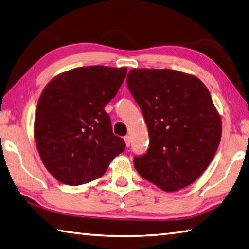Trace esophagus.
<instances>
[{"label":"esophagus","instance_id":"obj_1","mask_svg":"<svg viewBox=\"0 0 249 249\" xmlns=\"http://www.w3.org/2000/svg\"><path fill=\"white\" fill-rule=\"evenodd\" d=\"M124 139L125 145H127V146L129 147V146H130V143H131V140H130V137H129V136H125Z\"/></svg>","mask_w":249,"mask_h":249}]
</instances>
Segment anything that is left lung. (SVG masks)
<instances>
[{"label":"left lung","instance_id":"left-lung-1","mask_svg":"<svg viewBox=\"0 0 249 249\" xmlns=\"http://www.w3.org/2000/svg\"><path fill=\"white\" fill-rule=\"evenodd\" d=\"M127 84L150 136L146 153L133 159L137 172L165 191L193 184L211 163L222 134L206 85L169 69H132Z\"/></svg>","mask_w":249,"mask_h":249}]
</instances>
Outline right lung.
Instances as JSON below:
<instances>
[{
	"mask_svg": "<svg viewBox=\"0 0 249 249\" xmlns=\"http://www.w3.org/2000/svg\"><path fill=\"white\" fill-rule=\"evenodd\" d=\"M127 68L104 65L70 70L48 83L38 100L35 140L43 165L65 185L102 177L124 152L105 111L124 81Z\"/></svg>",
	"mask_w": 249,
	"mask_h": 249,
	"instance_id": "1",
	"label": "right lung"
}]
</instances>
